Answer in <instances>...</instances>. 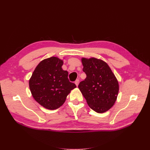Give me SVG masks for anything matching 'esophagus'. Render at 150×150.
I'll use <instances>...</instances> for the list:
<instances>
[{
    "label": "esophagus",
    "instance_id": "34e87169",
    "mask_svg": "<svg viewBox=\"0 0 150 150\" xmlns=\"http://www.w3.org/2000/svg\"><path fill=\"white\" fill-rule=\"evenodd\" d=\"M79 79H76V81H75V84H76L77 86H78V84H79Z\"/></svg>",
    "mask_w": 150,
    "mask_h": 150
}]
</instances>
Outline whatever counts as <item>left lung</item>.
Wrapping results in <instances>:
<instances>
[{"label":"left lung","mask_w":150,"mask_h":150,"mask_svg":"<svg viewBox=\"0 0 150 150\" xmlns=\"http://www.w3.org/2000/svg\"><path fill=\"white\" fill-rule=\"evenodd\" d=\"M86 79L78 88L89 106L98 113L108 111L114 105L119 92L116 76L106 62L95 57L81 59Z\"/></svg>","instance_id":"1"}]
</instances>
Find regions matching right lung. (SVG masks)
<instances>
[{
	"mask_svg": "<svg viewBox=\"0 0 150 150\" xmlns=\"http://www.w3.org/2000/svg\"><path fill=\"white\" fill-rule=\"evenodd\" d=\"M63 60L51 57L40 61L29 79V88L35 100L44 108L54 110L64 103L71 91L76 88L62 69Z\"/></svg>",
	"mask_w": 150,
	"mask_h": 150,
	"instance_id": "add662e5",
	"label": "right lung"
}]
</instances>
